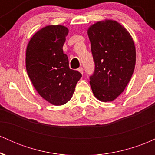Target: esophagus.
Here are the masks:
<instances>
[{
	"mask_svg": "<svg viewBox=\"0 0 155 155\" xmlns=\"http://www.w3.org/2000/svg\"><path fill=\"white\" fill-rule=\"evenodd\" d=\"M78 71H79V72L81 73V74H83L84 73V70H83V68H78Z\"/></svg>",
	"mask_w": 155,
	"mask_h": 155,
	"instance_id": "obj_1",
	"label": "esophagus"
}]
</instances>
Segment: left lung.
<instances>
[{
  "label": "left lung",
  "instance_id": "left-lung-1",
  "mask_svg": "<svg viewBox=\"0 0 155 155\" xmlns=\"http://www.w3.org/2000/svg\"><path fill=\"white\" fill-rule=\"evenodd\" d=\"M87 34L95 65L90 81L92 92L99 101L111 102L132 77L136 58L134 41L127 29L112 19L92 25Z\"/></svg>",
  "mask_w": 155,
  "mask_h": 155
}]
</instances>
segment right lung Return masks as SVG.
<instances>
[{"label": "right lung", "mask_w": 155, "mask_h": 155, "mask_svg": "<svg viewBox=\"0 0 155 155\" xmlns=\"http://www.w3.org/2000/svg\"><path fill=\"white\" fill-rule=\"evenodd\" d=\"M68 29L47 25L37 31L28 42L25 65L28 75L42 97L54 106L68 102L81 74L69 68L63 47Z\"/></svg>", "instance_id": "1"}]
</instances>
